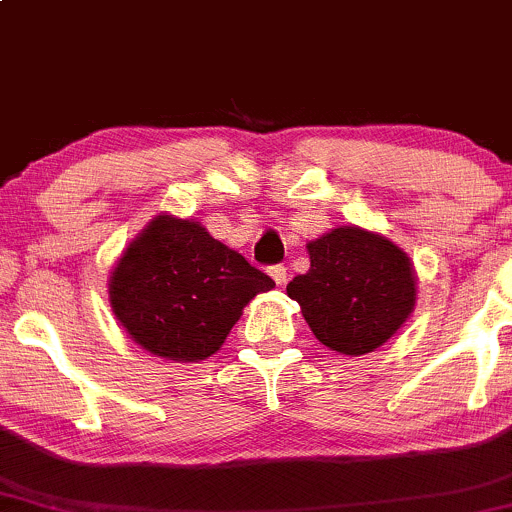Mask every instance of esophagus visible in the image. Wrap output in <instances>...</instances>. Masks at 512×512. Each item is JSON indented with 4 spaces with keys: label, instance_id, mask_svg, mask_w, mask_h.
<instances>
[{
    "label": "esophagus",
    "instance_id": "1",
    "mask_svg": "<svg viewBox=\"0 0 512 512\" xmlns=\"http://www.w3.org/2000/svg\"><path fill=\"white\" fill-rule=\"evenodd\" d=\"M269 276H272L276 286H284L286 284V276H289V274H286L284 264H274V267H269Z\"/></svg>",
    "mask_w": 512,
    "mask_h": 512
}]
</instances>
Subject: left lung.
<instances>
[{
	"instance_id": "obj_1",
	"label": "left lung",
	"mask_w": 512,
	"mask_h": 512,
	"mask_svg": "<svg viewBox=\"0 0 512 512\" xmlns=\"http://www.w3.org/2000/svg\"><path fill=\"white\" fill-rule=\"evenodd\" d=\"M310 269L286 286L317 342L346 356L380 349L414 313L416 269L383 233L339 226L310 240Z\"/></svg>"
}]
</instances>
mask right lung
Masks as SVG:
<instances>
[{
	"instance_id": "add662e5",
	"label": "right lung",
	"mask_w": 512,
	"mask_h": 512,
	"mask_svg": "<svg viewBox=\"0 0 512 512\" xmlns=\"http://www.w3.org/2000/svg\"><path fill=\"white\" fill-rule=\"evenodd\" d=\"M274 281L195 219L158 214L117 257L110 308L134 344L175 363L204 361Z\"/></svg>"
}]
</instances>
